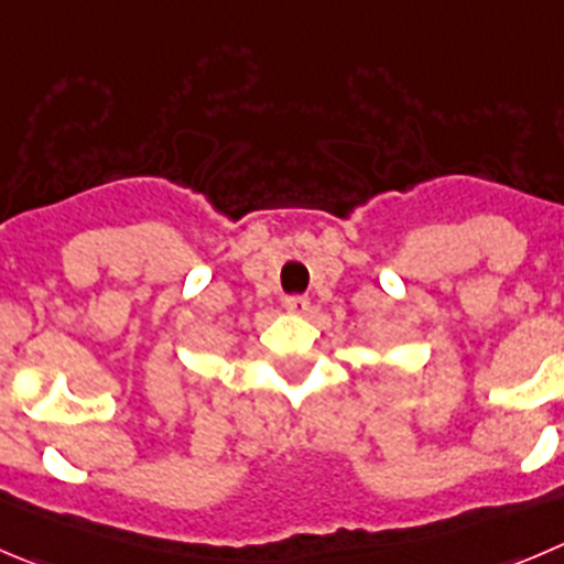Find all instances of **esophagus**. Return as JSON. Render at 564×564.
<instances>
[{
  "mask_svg": "<svg viewBox=\"0 0 564 564\" xmlns=\"http://www.w3.org/2000/svg\"><path fill=\"white\" fill-rule=\"evenodd\" d=\"M285 310L288 313H307L310 310V299L302 296V293H293V296H285Z\"/></svg>",
  "mask_w": 564,
  "mask_h": 564,
  "instance_id": "esophagus-1",
  "label": "esophagus"
}]
</instances>
